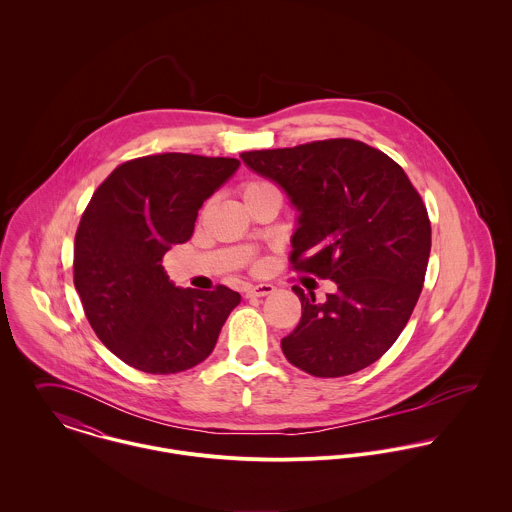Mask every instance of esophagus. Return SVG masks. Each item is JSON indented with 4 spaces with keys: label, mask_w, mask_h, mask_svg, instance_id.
Listing matches in <instances>:
<instances>
[{
    "label": "esophagus",
    "mask_w": 512,
    "mask_h": 512,
    "mask_svg": "<svg viewBox=\"0 0 512 512\" xmlns=\"http://www.w3.org/2000/svg\"><path fill=\"white\" fill-rule=\"evenodd\" d=\"M274 286L272 284H256V286H250L246 290V297H264V295H270L274 293Z\"/></svg>",
    "instance_id": "1"
}]
</instances>
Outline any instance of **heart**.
I'll use <instances>...</instances> for the list:
<instances>
[{"instance_id":"1","label":"heart","mask_w":512,"mask_h":512,"mask_svg":"<svg viewBox=\"0 0 512 512\" xmlns=\"http://www.w3.org/2000/svg\"><path fill=\"white\" fill-rule=\"evenodd\" d=\"M266 189H274V185H270L268 181H246L242 187H240V193H242V199L244 197H250L254 193H260V191H266Z\"/></svg>"}]
</instances>
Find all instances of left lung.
<instances>
[{"label":"left lung","mask_w":512,"mask_h":512,"mask_svg":"<svg viewBox=\"0 0 512 512\" xmlns=\"http://www.w3.org/2000/svg\"><path fill=\"white\" fill-rule=\"evenodd\" d=\"M299 211L292 268L333 280L323 303L293 286L301 319L282 351L321 378L378 361L406 327L424 288L432 226L404 169L380 149L335 138L240 153Z\"/></svg>","instance_id":"obj_1"}]
</instances>
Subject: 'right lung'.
<instances>
[{
  "label": "right lung",
  "instance_id": "add662e5",
  "mask_svg": "<svg viewBox=\"0 0 512 512\" xmlns=\"http://www.w3.org/2000/svg\"><path fill=\"white\" fill-rule=\"evenodd\" d=\"M238 165L157 153L118 165L94 191L74 236V288L98 339L126 365L175 374L213 353L240 293L175 288L161 260L193 236L199 209Z\"/></svg>",
  "mask_w": 512,
  "mask_h": 512
}]
</instances>
